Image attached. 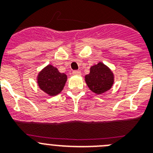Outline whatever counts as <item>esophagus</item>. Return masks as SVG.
Returning a JSON list of instances; mask_svg holds the SVG:
<instances>
[{"mask_svg":"<svg viewBox=\"0 0 153 153\" xmlns=\"http://www.w3.org/2000/svg\"><path fill=\"white\" fill-rule=\"evenodd\" d=\"M73 75L80 76L81 75V72L79 71V70H74V71H73Z\"/></svg>","mask_w":153,"mask_h":153,"instance_id":"obj_1","label":"esophagus"}]
</instances>
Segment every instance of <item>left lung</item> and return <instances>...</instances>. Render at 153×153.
Here are the masks:
<instances>
[{
  "label": "left lung",
  "mask_w": 153,
  "mask_h": 153,
  "mask_svg": "<svg viewBox=\"0 0 153 153\" xmlns=\"http://www.w3.org/2000/svg\"><path fill=\"white\" fill-rule=\"evenodd\" d=\"M85 82L90 90L97 95L112 88L114 83V74L102 62L90 67V74L85 76Z\"/></svg>",
  "instance_id": "obj_1"
}]
</instances>
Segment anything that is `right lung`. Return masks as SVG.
<instances>
[{
	"instance_id": "obj_1",
	"label": "right lung",
	"mask_w": 153,
	"mask_h": 153,
	"mask_svg": "<svg viewBox=\"0 0 153 153\" xmlns=\"http://www.w3.org/2000/svg\"><path fill=\"white\" fill-rule=\"evenodd\" d=\"M67 80V76L59 72L56 67L49 64L42 69L36 76L39 88L50 97H54L60 93Z\"/></svg>"
}]
</instances>
